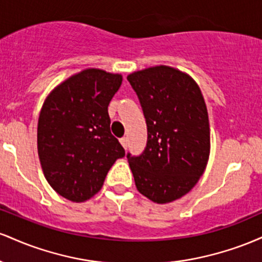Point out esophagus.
Here are the masks:
<instances>
[{"label": "esophagus", "instance_id": "1", "mask_svg": "<svg viewBox=\"0 0 262 262\" xmlns=\"http://www.w3.org/2000/svg\"><path fill=\"white\" fill-rule=\"evenodd\" d=\"M119 141H121L123 148L127 150V148H128V138L127 137H123V138H121V140H119Z\"/></svg>", "mask_w": 262, "mask_h": 262}]
</instances>
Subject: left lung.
Instances as JSON below:
<instances>
[{
    "label": "left lung",
    "instance_id": "1",
    "mask_svg": "<svg viewBox=\"0 0 262 262\" xmlns=\"http://www.w3.org/2000/svg\"><path fill=\"white\" fill-rule=\"evenodd\" d=\"M127 79L148 127L144 151L127 154L135 186L152 202H172L194 187L208 162L209 122L202 92L191 76L165 65Z\"/></svg>",
    "mask_w": 262,
    "mask_h": 262
}]
</instances>
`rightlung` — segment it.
<instances>
[{
    "instance_id": "add662e5",
    "label": "right lung",
    "mask_w": 262,
    "mask_h": 262,
    "mask_svg": "<svg viewBox=\"0 0 262 262\" xmlns=\"http://www.w3.org/2000/svg\"><path fill=\"white\" fill-rule=\"evenodd\" d=\"M122 75L86 69L50 92L38 121V155L49 185L60 196L83 202L103 186L124 149L111 133L108 104Z\"/></svg>"
}]
</instances>
